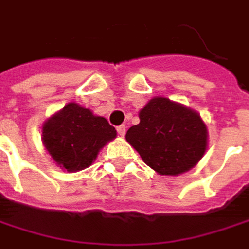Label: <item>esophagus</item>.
Here are the masks:
<instances>
[{
	"label": "esophagus",
	"instance_id": "obj_1",
	"mask_svg": "<svg viewBox=\"0 0 249 249\" xmlns=\"http://www.w3.org/2000/svg\"><path fill=\"white\" fill-rule=\"evenodd\" d=\"M117 131H118V134H120L121 137H124L125 132H126V126H125V125H120V126H117Z\"/></svg>",
	"mask_w": 249,
	"mask_h": 249
}]
</instances>
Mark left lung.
Returning a JSON list of instances; mask_svg holds the SVG:
<instances>
[{
    "label": "left lung",
    "instance_id": "left-lung-1",
    "mask_svg": "<svg viewBox=\"0 0 249 249\" xmlns=\"http://www.w3.org/2000/svg\"><path fill=\"white\" fill-rule=\"evenodd\" d=\"M138 115L139 124L126 131L125 139L158 175H182L206 154L209 131L197 111L158 95Z\"/></svg>",
    "mask_w": 249,
    "mask_h": 249
}]
</instances>
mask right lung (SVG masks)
Listing matches in <instances>:
<instances>
[{"instance_id":"add662e5","label":"right lung","mask_w":249,"mask_h":249,"mask_svg":"<svg viewBox=\"0 0 249 249\" xmlns=\"http://www.w3.org/2000/svg\"><path fill=\"white\" fill-rule=\"evenodd\" d=\"M117 137L104 117L69 103L42 125V142L53 162L67 172L89 168L98 152Z\"/></svg>"}]
</instances>
